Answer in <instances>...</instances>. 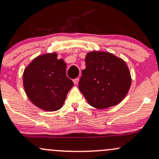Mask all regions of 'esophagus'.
I'll use <instances>...</instances> for the list:
<instances>
[{"mask_svg": "<svg viewBox=\"0 0 159 159\" xmlns=\"http://www.w3.org/2000/svg\"><path fill=\"white\" fill-rule=\"evenodd\" d=\"M73 81H74L75 84H78V82H79V78H75V79L73 80Z\"/></svg>", "mask_w": 159, "mask_h": 159, "instance_id": "34e87169", "label": "esophagus"}]
</instances>
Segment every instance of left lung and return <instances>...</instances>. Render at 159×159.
I'll return each instance as SVG.
<instances>
[{"label": "left lung", "mask_w": 159, "mask_h": 159, "mask_svg": "<svg viewBox=\"0 0 159 159\" xmlns=\"http://www.w3.org/2000/svg\"><path fill=\"white\" fill-rule=\"evenodd\" d=\"M85 65L78 88L91 106L105 109L124 99L131 77L123 59L109 52H91L86 56Z\"/></svg>", "instance_id": "obj_1"}]
</instances>
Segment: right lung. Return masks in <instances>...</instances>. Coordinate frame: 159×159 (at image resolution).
Wrapping results in <instances>:
<instances>
[{
    "label": "right lung",
    "instance_id": "right-lung-1",
    "mask_svg": "<svg viewBox=\"0 0 159 159\" xmlns=\"http://www.w3.org/2000/svg\"><path fill=\"white\" fill-rule=\"evenodd\" d=\"M73 85L66 75V65L55 53L38 56L23 73L27 97L33 104L46 111L59 110Z\"/></svg>",
    "mask_w": 159,
    "mask_h": 159
}]
</instances>
